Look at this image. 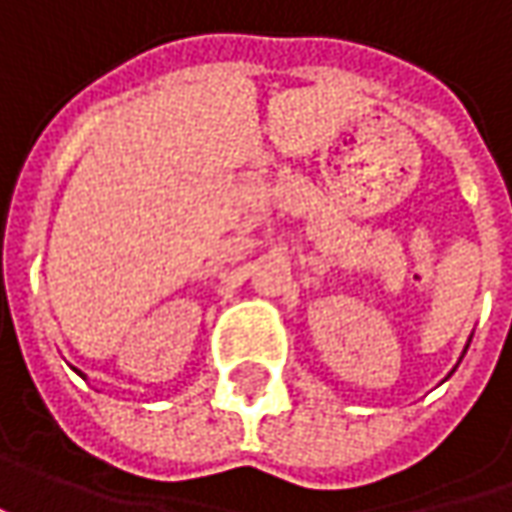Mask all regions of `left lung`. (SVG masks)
I'll list each match as a JSON object with an SVG mask.
<instances>
[{"instance_id": "obj_1", "label": "left lung", "mask_w": 512, "mask_h": 512, "mask_svg": "<svg viewBox=\"0 0 512 512\" xmlns=\"http://www.w3.org/2000/svg\"><path fill=\"white\" fill-rule=\"evenodd\" d=\"M467 347H470V339H467V344H464V350H462V356H464V353H467ZM459 362H462V359H459ZM459 362H456V367H459ZM456 367H453V370H456ZM453 370H450V373H453Z\"/></svg>"}]
</instances>
